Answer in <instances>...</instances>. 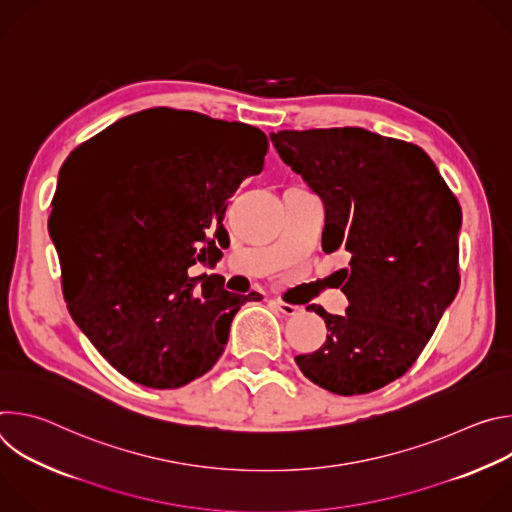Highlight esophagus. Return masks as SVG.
Here are the masks:
<instances>
[{"label":"esophagus","mask_w":512,"mask_h":512,"mask_svg":"<svg viewBox=\"0 0 512 512\" xmlns=\"http://www.w3.org/2000/svg\"><path fill=\"white\" fill-rule=\"evenodd\" d=\"M275 308H277L281 314H285V316H296V314H300V306L285 304V302H281V300L275 302Z\"/></svg>","instance_id":"esophagus-1"}]
</instances>
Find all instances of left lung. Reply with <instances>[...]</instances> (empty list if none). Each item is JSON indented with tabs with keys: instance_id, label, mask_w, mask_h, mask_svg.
<instances>
[{
	"instance_id": "obj_1",
	"label": "left lung",
	"mask_w": 512,
	"mask_h": 512,
	"mask_svg": "<svg viewBox=\"0 0 512 512\" xmlns=\"http://www.w3.org/2000/svg\"><path fill=\"white\" fill-rule=\"evenodd\" d=\"M269 137L324 202L322 249L350 255L336 271L346 314L308 306L328 334L298 367L336 395L377 391L413 367L458 294L460 202L415 143L362 127Z\"/></svg>"
}]
</instances>
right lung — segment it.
Listing matches in <instances>:
<instances>
[{"mask_svg": "<svg viewBox=\"0 0 512 512\" xmlns=\"http://www.w3.org/2000/svg\"><path fill=\"white\" fill-rule=\"evenodd\" d=\"M160 111L174 127L150 141L93 154L99 133L70 154L48 229L64 300L95 348L133 383L178 389L214 367L235 314L261 298L190 267L221 257L227 200L263 170L269 143L247 123Z\"/></svg>", "mask_w": 512, "mask_h": 512, "instance_id": "obj_1", "label": "right lung"}]
</instances>
